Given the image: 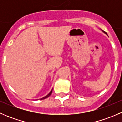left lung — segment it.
Returning a JSON list of instances; mask_svg holds the SVG:
<instances>
[{"instance_id":"left-lung-1","label":"left lung","mask_w":122,"mask_h":122,"mask_svg":"<svg viewBox=\"0 0 122 122\" xmlns=\"http://www.w3.org/2000/svg\"><path fill=\"white\" fill-rule=\"evenodd\" d=\"M103 32H104V33H105V34H106V35H107V33L106 32H104V31H103Z\"/></svg>"}]
</instances>
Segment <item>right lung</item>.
<instances>
[{"label": "right lung", "instance_id": "1", "mask_svg": "<svg viewBox=\"0 0 122 122\" xmlns=\"http://www.w3.org/2000/svg\"><path fill=\"white\" fill-rule=\"evenodd\" d=\"M52 89L51 90V92H50V93H49L48 94H47V95H46V96L44 97H43V98H42V99H41V100H43V99H46V98H48V97L49 96H50V95H51V94H52Z\"/></svg>", "mask_w": 122, "mask_h": 122}]
</instances>
